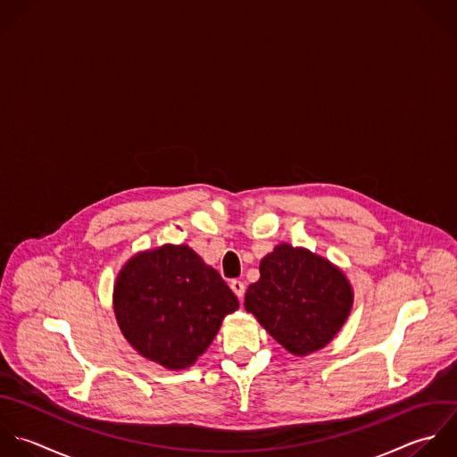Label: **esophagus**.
Masks as SVG:
<instances>
[{"instance_id": "1", "label": "esophagus", "mask_w": 457, "mask_h": 457, "mask_svg": "<svg viewBox=\"0 0 457 457\" xmlns=\"http://www.w3.org/2000/svg\"><path fill=\"white\" fill-rule=\"evenodd\" d=\"M229 287H231V290L235 292V295H237L238 299L244 297V294H245V285H244V281H240V279H231V281H229Z\"/></svg>"}]
</instances>
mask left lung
<instances>
[{
    "mask_svg": "<svg viewBox=\"0 0 457 457\" xmlns=\"http://www.w3.org/2000/svg\"><path fill=\"white\" fill-rule=\"evenodd\" d=\"M244 304L288 353L306 356L340 331L353 290L328 260L281 244L262 260L260 279L249 285Z\"/></svg>",
    "mask_w": 457,
    "mask_h": 457,
    "instance_id": "1",
    "label": "left lung"
}]
</instances>
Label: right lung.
<instances>
[{
	"instance_id": "add662e5",
	"label": "right lung",
	"mask_w": 457,
	"mask_h": 457,
	"mask_svg": "<svg viewBox=\"0 0 457 457\" xmlns=\"http://www.w3.org/2000/svg\"><path fill=\"white\" fill-rule=\"evenodd\" d=\"M238 308L220 274L188 245H163L133 256L113 288V310L126 340L147 360L190 367Z\"/></svg>"
}]
</instances>
